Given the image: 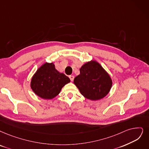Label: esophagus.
Returning <instances> with one entry per match:
<instances>
[{"label": "esophagus", "mask_w": 149, "mask_h": 149, "mask_svg": "<svg viewBox=\"0 0 149 149\" xmlns=\"http://www.w3.org/2000/svg\"><path fill=\"white\" fill-rule=\"evenodd\" d=\"M69 78H70V80H71V81H73V79H74V76H73L70 75V76H69Z\"/></svg>", "instance_id": "esophagus-1"}]
</instances>
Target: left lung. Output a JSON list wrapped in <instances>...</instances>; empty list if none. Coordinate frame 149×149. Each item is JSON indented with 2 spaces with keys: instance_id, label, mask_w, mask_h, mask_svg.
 Here are the masks:
<instances>
[{
  "instance_id": "8db88e82",
  "label": "left lung",
  "mask_w": 149,
  "mask_h": 149,
  "mask_svg": "<svg viewBox=\"0 0 149 149\" xmlns=\"http://www.w3.org/2000/svg\"><path fill=\"white\" fill-rule=\"evenodd\" d=\"M74 84L85 98L92 101L103 98L110 92L112 81L108 72L98 62L91 61L80 68Z\"/></svg>"
}]
</instances>
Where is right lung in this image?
Listing matches in <instances>:
<instances>
[{"label":"right lung","instance_id":"add662e5","mask_svg":"<svg viewBox=\"0 0 149 149\" xmlns=\"http://www.w3.org/2000/svg\"><path fill=\"white\" fill-rule=\"evenodd\" d=\"M70 82L68 76L56 69L54 63L45 62L33 75L31 87L38 97L51 100L58 95L62 87Z\"/></svg>","mask_w":149,"mask_h":149}]
</instances>
